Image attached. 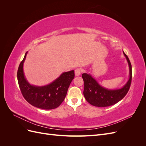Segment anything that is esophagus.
Masks as SVG:
<instances>
[{
	"label": "esophagus",
	"mask_w": 146,
	"mask_h": 146,
	"mask_svg": "<svg viewBox=\"0 0 146 146\" xmlns=\"http://www.w3.org/2000/svg\"><path fill=\"white\" fill-rule=\"evenodd\" d=\"M82 70L80 68H77L76 70H75V75H76V76H79L82 73Z\"/></svg>",
	"instance_id": "esophagus-1"
}]
</instances>
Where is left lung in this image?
I'll return each instance as SVG.
<instances>
[{
	"instance_id": "8db88e82",
	"label": "left lung",
	"mask_w": 146,
	"mask_h": 146,
	"mask_svg": "<svg viewBox=\"0 0 146 146\" xmlns=\"http://www.w3.org/2000/svg\"><path fill=\"white\" fill-rule=\"evenodd\" d=\"M129 66V79L125 85L119 89L110 90L100 85L99 83L90 74L83 73L84 81L83 95L85 99L91 105L98 107H105L117 103L122 100L130 89L132 71L131 64L127 55L123 51Z\"/></svg>"
}]
</instances>
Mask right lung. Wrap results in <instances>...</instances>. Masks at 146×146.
Instances as JSON below:
<instances>
[{
  "instance_id": "right-lung-1",
  "label": "right lung",
  "mask_w": 146,
  "mask_h": 146,
  "mask_svg": "<svg viewBox=\"0 0 146 146\" xmlns=\"http://www.w3.org/2000/svg\"><path fill=\"white\" fill-rule=\"evenodd\" d=\"M27 52L21 61L17 77L19 86L24 99L35 107L52 110L58 107L64 100L68 88L74 78V70L63 72L59 77L48 85L38 86L30 85L26 79L23 65Z\"/></svg>"
}]
</instances>
